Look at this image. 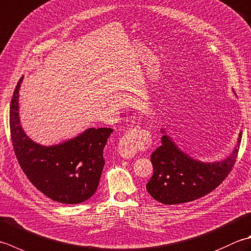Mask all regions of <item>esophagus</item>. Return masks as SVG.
Segmentation results:
<instances>
[{
  "mask_svg": "<svg viewBox=\"0 0 251 251\" xmlns=\"http://www.w3.org/2000/svg\"><path fill=\"white\" fill-rule=\"evenodd\" d=\"M152 144L150 131L140 126L127 130L119 142V152L125 159L134 158L138 150L148 149Z\"/></svg>",
  "mask_w": 251,
  "mask_h": 251,
  "instance_id": "34e87169",
  "label": "esophagus"
}]
</instances>
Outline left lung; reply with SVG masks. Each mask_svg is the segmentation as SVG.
<instances>
[{
  "mask_svg": "<svg viewBox=\"0 0 251 251\" xmlns=\"http://www.w3.org/2000/svg\"><path fill=\"white\" fill-rule=\"evenodd\" d=\"M238 145L226 160L203 163L185 154L170 137L162 136V145L151 154L153 175L147 184V190L155 200L164 204L189 202L210 194L227 177L239 151Z\"/></svg>",
  "mask_w": 251,
  "mask_h": 251,
  "instance_id": "1",
  "label": "left lung"
}]
</instances>
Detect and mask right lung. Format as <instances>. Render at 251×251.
Segmentation results:
<instances>
[{
	"label": "right lung",
	"instance_id": "add662e5",
	"mask_svg": "<svg viewBox=\"0 0 251 251\" xmlns=\"http://www.w3.org/2000/svg\"><path fill=\"white\" fill-rule=\"evenodd\" d=\"M17 82L9 110V128L15 155L30 183L50 199L77 204L96 193L102 174L103 148L112 128H89L61 145L43 147L29 139L18 116Z\"/></svg>",
	"mask_w": 251,
	"mask_h": 251
}]
</instances>
